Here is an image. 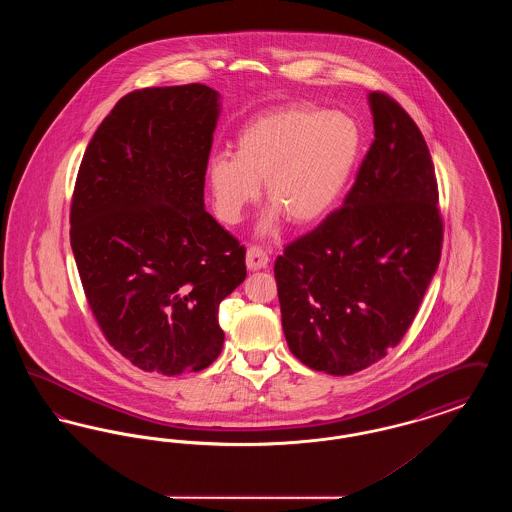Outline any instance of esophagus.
I'll return each instance as SVG.
<instances>
[{"label":"esophagus","mask_w":512,"mask_h":512,"mask_svg":"<svg viewBox=\"0 0 512 512\" xmlns=\"http://www.w3.org/2000/svg\"><path fill=\"white\" fill-rule=\"evenodd\" d=\"M245 265L249 270H261L268 265L267 251L259 245H251L247 249V255H245Z\"/></svg>","instance_id":"obj_1"}]
</instances>
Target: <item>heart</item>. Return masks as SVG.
<instances>
[{"label":"heart","mask_w":512,"mask_h":512,"mask_svg":"<svg viewBox=\"0 0 512 512\" xmlns=\"http://www.w3.org/2000/svg\"><path fill=\"white\" fill-rule=\"evenodd\" d=\"M361 128L349 115L313 105L265 113L244 126L236 155L222 151L207 165L215 211L238 224L265 182L274 207L261 224L272 234L282 217L299 228L326 219L345 192L361 153Z\"/></svg>","instance_id":"heart-1"}]
</instances>
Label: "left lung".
<instances>
[{"label":"left lung","instance_id":"8db88e82","mask_svg":"<svg viewBox=\"0 0 512 512\" xmlns=\"http://www.w3.org/2000/svg\"><path fill=\"white\" fill-rule=\"evenodd\" d=\"M374 142L343 207L274 263L282 328L303 365L347 376L386 357L439 265L443 222L428 146L390 96L368 94Z\"/></svg>","mask_w":512,"mask_h":512}]
</instances>
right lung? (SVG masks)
Instances as JSON below:
<instances>
[{
    "label": "right lung",
    "instance_id": "1",
    "mask_svg": "<svg viewBox=\"0 0 512 512\" xmlns=\"http://www.w3.org/2000/svg\"><path fill=\"white\" fill-rule=\"evenodd\" d=\"M220 94L146 88L115 105L86 147L71 247L107 341L147 372H199L222 351L219 305L245 280V249L205 211Z\"/></svg>",
    "mask_w": 512,
    "mask_h": 512
}]
</instances>
